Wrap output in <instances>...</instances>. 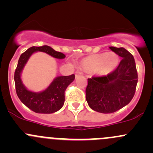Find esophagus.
<instances>
[{"label":"esophagus","instance_id":"1","mask_svg":"<svg viewBox=\"0 0 153 153\" xmlns=\"http://www.w3.org/2000/svg\"><path fill=\"white\" fill-rule=\"evenodd\" d=\"M75 73V78H78V77L81 76V75H83L82 72H81V71H79V70H77Z\"/></svg>","mask_w":153,"mask_h":153}]
</instances>
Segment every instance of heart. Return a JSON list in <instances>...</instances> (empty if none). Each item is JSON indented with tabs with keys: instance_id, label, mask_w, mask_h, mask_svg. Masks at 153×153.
<instances>
[{
	"instance_id": "obj_1",
	"label": "heart",
	"mask_w": 153,
	"mask_h": 153,
	"mask_svg": "<svg viewBox=\"0 0 153 153\" xmlns=\"http://www.w3.org/2000/svg\"><path fill=\"white\" fill-rule=\"evenodd\" d=\"M119 64V57L115 52H104L89 55L83 59L82 66L87 71H95L99 75H107Z\"/></svg>"
}]
</instances>
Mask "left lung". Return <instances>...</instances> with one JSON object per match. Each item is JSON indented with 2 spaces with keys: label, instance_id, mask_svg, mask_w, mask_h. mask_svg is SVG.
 <instances>
[{
  "label": "left lung",
  "instance_id": "1",
  "mask_svg": "<svg viewBox=\"0 0 153 153\" xmlns=\"http://www.w3.org/2000/svg\"><path fill=\"white\" fill-rule=\"evenodd\" d=\"M122 59L106 75L88 78L86 99L89 107L101 113H112L127 105L133 98L138 83L135 59L123 47H110Z\"/></svg>",
  "mask_w": 153,
  "mask_h": 153
}]
</instances>
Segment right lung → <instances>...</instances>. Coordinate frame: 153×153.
Masks as SVG:
<instances>
[{
    "label": "right lung",
    "instance_id": "obj_1",
    "mask_svg": "<svg viewBox=\"0 0 153 153\" xmlns=\"http://www.w3.org/2000/svg\"><path fill=\"white\" fill-rule=\"evenodd\" d=\"M35 52H46L53 58L63 59L65 55L54 50L52 47L44 45L42 47H32L21 54L14 75L17 95L21 102L29 109L36 113L50 114L57 112L64 106L65 101V90L74 81L75 75L69 76H58L53 80L45 90L41 92L29 91L23 84L21 74L31 55Z\"/></svg>",
    "mask_w": 153,
    "mask_h": 153
}]
</instances>
